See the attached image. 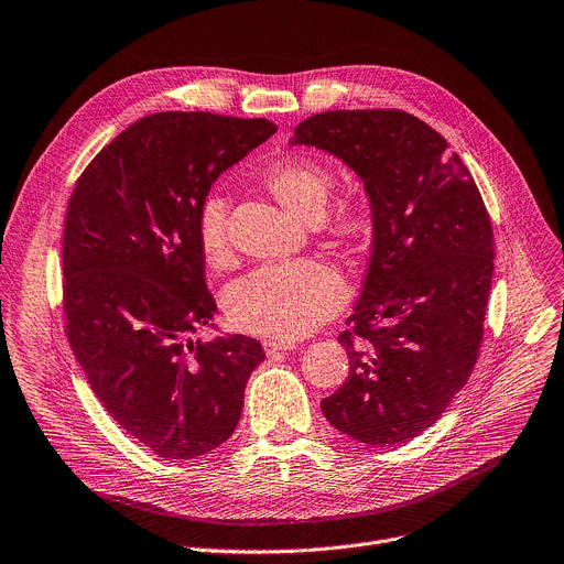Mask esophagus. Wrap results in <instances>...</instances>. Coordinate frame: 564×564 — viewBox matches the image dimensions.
Returning a JSON list of instances; mask_svg holds the SVG:
<instances>
[{
  "label": "esophagus",
  "instance_id": "1",
  "mask_svg": "<svg viewBox=\"0 0 564 564\" xmlns=\"http://www.w3.org/2000/svg\"><path fill=\"white\" fill-rule=\"evenodd\" d=\"M296 347V340H290V338H265L263 340V349L268 356L272 354H279V351H288V349H294Z\"/></svg>",
  "mask_w": 564,
  "mask_h": 564
}]
</instances>
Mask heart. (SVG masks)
<instances>
[{
	"label": "heart",
	"instance_id": "obj_1",
	"mask_svg": "<svg viewBox=\"0 0 564 564\" xmlns=\"http://www.w3.org/2000/svg\"><path fill=\"white\" fill-rule=\"evenodd\" d=\"M263 185L299 219L318 221L325 215L334 176L314 159L290 156L265 170ZM323 221L327 232L349 250H358L371 230V213L360 199L340 204ZM197 243L210 270L232 268L235 248L228 232V204L221 197H210L202 206ZM343 303L345 285L334 268L321 261H292L261 268L243 279L228 296V316L237 329L248 334L299 338L336 314Z\"/></svg>",
	"mask_w": 564,
	"mask_h": 564
}]
</instances>
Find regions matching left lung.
Returning a JSON list of instances; mask_svg holds the SVG:
<instances>
[{
	"label": "left lung",
	"mask_w": 564,
	"mask_h": 564,
	"mask_svg": "<svg viewBox=\"0 0 564 564\" xmlns=\"http://www.w3.org/2000/svg\"><path fill=\"white\" fill-rule=\"evenodd\" d=\"M290 145L354 170L373 226L362 292L338 336L347 381L321 410L358 443H408L441 419L476 365L494 274L487 208L443 134L403 110L312 115Z\"/></svg>",
	"instance_id": "1"
}]
</instances>
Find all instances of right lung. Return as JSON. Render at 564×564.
<instances>
[{
    "label": "right lung",
    "instance_id": "right-lung-1",
    "mask_svg": "<svg viewBox=\"0 0 564 564\" xmlns=\"http://www.w3.org/2000/svg\"><path fill=\"white\" fill-rule=\"evenodd\" d=\"M276 132L268 119L154 112L84 170L64 228L66 334L106 412L165 460L226 443L265 358L243 334L193 340L217 303L197 219L213 183Z\"/></svg>",
    "mask_w": 564,
    "mask_h": 564
}]
</instances>
